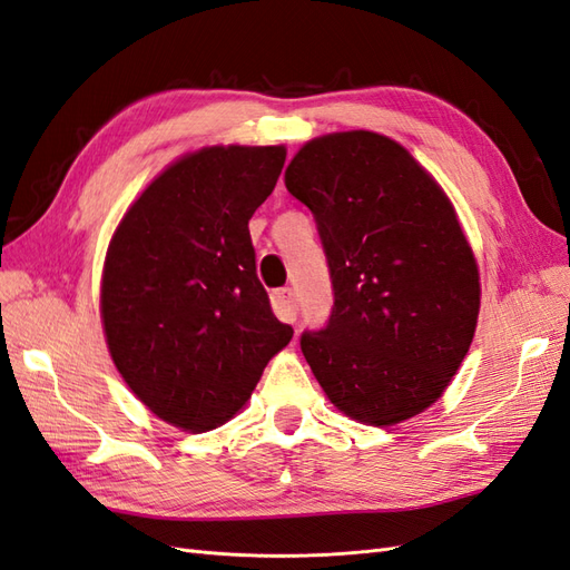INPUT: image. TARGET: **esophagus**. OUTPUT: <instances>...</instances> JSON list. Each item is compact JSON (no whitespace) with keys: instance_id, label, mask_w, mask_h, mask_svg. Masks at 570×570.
Returning a JSON list of instances; mask_svg holds the SVG:
<instances>
[{"instance_id":"1","label":"esophagus","mask_w":570,"mask_h":570,"mask_svg":"<svg viewBox=\"0 0 570 570\" xmlns=\"http://www.w3.org/2000/svg\"><path fill=\"white\" fill-rule=\"evenodd\" d=\"M273 312L283 318V322H295L297 318V297L293 287H281L271 295Z\"/></svg>"}]
</instances>
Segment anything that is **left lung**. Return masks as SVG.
Listing matches in <instances>:
<instances>
[{
    "label": "left lung",
    "instance_id": "1",
    "mask_svg": "<svg viewBox=\"0 0 570 570\" xmlns=\"http://www.w3.org/2000/svg\"><path fill=\"white\" fill-rule=\"evenodd\" d=\"M285 186L312 210L333 307L299 345L331 404L370 425L421 413L460 370L479 316V271L445 193L377 132L304 145Z\"/></svg>",
    "mask_w": 570,
    "mask_h": 570
}]
</instances>
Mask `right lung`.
Instances as JSON below:
<instances>
[{"instance_id":"right-lung-1","label":"right lung","mask_w":570,"mask_h":570,"mask_svg":"<svg viewBox=\"0 0 570 570\" xmlns=\"http://www.w3.org/2000/svg\"><path fill=\"white\" fill-rule=\"evenodd\" d=\"M285 147H205L159 174L108 246L101 316L132 394L176 428L229 421L293 338L256 275L248 219Z\"/></svg>"}]
</instances>
